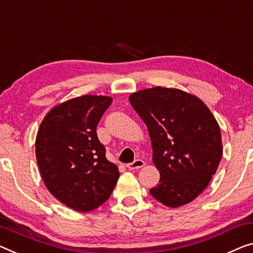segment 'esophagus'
<instances>
[{
  "label": "esophagus",
  "mask_w": 253,
  "mask_h": 253,
  "mask_svg": "<svg viewBox=\"0 0 253 253\" xmlns=\"http://www.w3.org/2000/svg\"><path fill=\"white\" fill-rule=\"evenodd\" d=\"M144 165H145V163L142 159H136V160H134L133 163L127 164V168L128 169H138V168L144 167Z\"/></svg>",
  "instance_id": "obj_1"
}]
</instances>
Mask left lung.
<instances>
[{"label": "left lung", "instance_id": "obj_1", "mask_svg": "<svg viewBox=\"0 0 253 253\" xmlns=\"http://www.w3.org/2000/svg\"><path fill=\"white\" fill-rule=\"evenodd\" d=\"M129 102L148 127L159 184L150 194L177 208L208 186L223 156L217 120L199 97L177 88L138 90Z\"/></svg>", "mask_w": 253, "mask_h": 253}]
</instances>
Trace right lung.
<instances>
[{
	"mask_svg": "<svg viewBox=\"0 0 253 253\" xmlns=\"http://www.w3.org/2000/svg\"><path fill=\"white\" fill-rule=\"evenodd\" d=\"M111 102V97L97 95L66 101L45 116L36 136L37 165L47 190L81 212L103 205L119 178L96 134Z\"/></svg>",
	"mask_w": 253,
	"mask_h": 253,
	"instance_id": "right-lung-1",
	"label": "right lung"
}]
</instances>
